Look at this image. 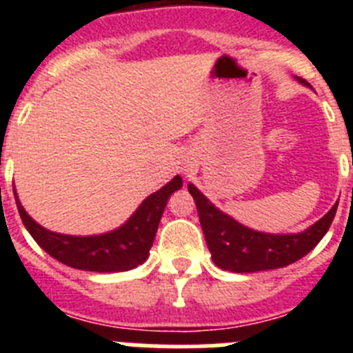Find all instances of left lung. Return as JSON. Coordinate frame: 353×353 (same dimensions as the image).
<instances>
[{
    "mask_svg": "<svg viewBox=\"0 0 353 353\" xmlns=\"http://www.w3.org/2000/svg\"><path fill=\"white\" fill-rule=\"evenodd\" d=\"M295 79L310 86L301 77ZM187 189L196 201L212 260L219 269L236 274L281 269L301 260L329 232L338 210L336 203L322 219L301 233H265L244 226L232 215L224 214L194 183H189Z\"/></svg>",
    "mask_w": 353,
    "mask_h": 353,
    "instance_id": "left-lung-1",
    "label": "left lung"
}]
</instances>
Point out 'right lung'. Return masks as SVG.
I'll list each match as a JSON object with an SVG mask.
<instances>
[{"mask_svg": "<svg viewBox=\"0 0 353 353\" xmlns=\"http://www.w3.org/2000/svg\"><path fill=\"white\" fill-rule=\"evenodd\" d=\"M176 174L171 182L141 201L125 223L101 235H65L40 226L21 205L14 189L15 203L23 224L43 251L67 267L88 272H125L145 263L154 244L168 199L182 187Z\"/></svg>", "mask_w": 353, "mask_h": 353, "instance_id": "right-lung-1", "label": "right lung"}]
</instances>
